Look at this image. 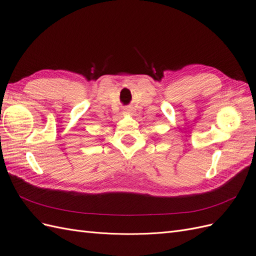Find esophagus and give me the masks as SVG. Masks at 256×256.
Listing matches in <instances>:
<instances>
[{
  "mask_svg": "<svg viewBox=\"0 0 256 256\" xmlns=\"http://www.w3.org/2000/svg\"><path fill=\"white\" fill-rule=\"evenodd\" d=\"M128 111H129V110H128Z\"/></svg>",
  "mask_w": 256,
  "mask_h": 256,
  "instance_id": "34e87169",
  "label": "esophagus"
}]
</instances>
